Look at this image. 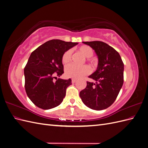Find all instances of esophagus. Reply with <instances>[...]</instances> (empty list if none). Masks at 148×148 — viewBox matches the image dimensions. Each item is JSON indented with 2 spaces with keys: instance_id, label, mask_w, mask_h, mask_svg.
Returning a JSON list of instances; mask_svg holds the SVG:
<instances>
[{
  "instance_id": "esophagus-1",
  "label": "esophagus",
  "mask_w": 148,
  "mask_h": 148,
  "mask_svg": "<svg viewBox=\"0 0 148 148\" xmlns=\"http://www.w3.org/2000/svg\"><path fill=\"white\" fill-rule=\"evenodd\" d=\"M76 82H77V79H71V83H75Z\"/></svg>"
}]
</instances>
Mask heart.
Masks as SVG:
<instances>
[{
	"label": "heart",
	"instance_id": "b5f03b06",
	"mask_svg": "<svg viewBox=\"0 0 148 148\" xmlns=\"http://www.w3.org/2000/svg\"><path fill=\"white\" fill-rule=\"evenodd\" d=\"M78 51L87 59H89L93 55L92 49L88 46H82L78 48ZM72 57V50L68 49L62 55V62L64 64H67L71 60ZM91 69L88 65L77 66L73 64H70L66 65L65 69V73L67 77L72 78L75 79L82 78L85 76L90 74Z\"/></svg>",
	"mask_w": 148,
	"mask_h": 148
}]
</instances>
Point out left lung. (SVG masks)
Returning a JSON list of instances; mask_svg holds the SVG:
<instances>
[{
    "label": "left lung",
    "instance_id": "8db88e82",
    "mask_svg": "<svg viewBox=\"0 0 148 148\" xmlns=\"http://www.w3.org/2000/svg\"><path fill=\"white\" fill-rule=\"evenodd\" d=\"M92 47L98 57L97 70L89 78L96 83L87 82L79 92L84 104L89 108L101 110L113 104L123 83L124 64L119 52L108 44L99 41L83 42Z\"/></svg>",
    "mask_w": 148,
    "mask_h": 148
}]
</instances>
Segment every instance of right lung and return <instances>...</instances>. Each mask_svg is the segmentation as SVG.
Wrapping results in <instances>:
<instances>
[{
    "label": "right lung",
    "instance_id": "right-lung-1",
    "mask_svg": "<svg viewBox=\"0 0 148 148\" xmlns=\"http://www.w3.org/2000/svg\"><path fill=\"white\" fill-rule=\"evenodd\" d=\"M77 42L52 39L39 46L31 53L25 69L26 95L33 104L47 110L60 105L71 79L56 78L64 73L62 57Z\"/></svg>",
    "mask_w": 148,
    "mask_h": 148
}]
</instances>
